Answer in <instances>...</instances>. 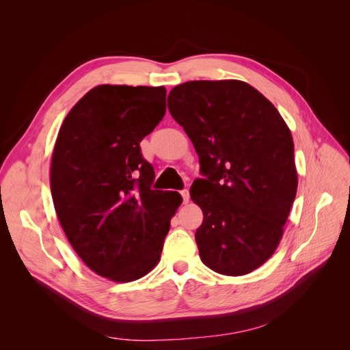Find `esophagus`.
Masks as SVG:
<instances>
[{"label":"esophagus","mask_w":350,"mask_h":350,"mask_svg":"<svg viewBox=\"0 0 350 350\" xmlns=\"http://www.w3.org/2000/svg\"><path fill=\"white\" fill-rule=\"evenodd\" d=\"M181 196H183V200H184V203L187 204V203H188V201H189V191H188V189H183V191H181Z\"/></svg>","instance_id":"34e87169"}]
</instances>
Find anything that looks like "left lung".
Segmentation results:
<instances>
[{
    "label": "left lung",
    "instance_id": "left-lung-1",
    "mask_svg": "<svg viewBox=\"0 0 350 350\" xmlns=\"http://www.w3.org/2000/svg\"><path fill=\"white\" fill-rule=\"evenodd\" d=\"M204 178L189 194L203 210L200 258L226 276L262 266L276 251L298 188L291 130L274 105L239 80H198L167 96Z\"/></svg>",
    "mask_w": 350,
    "mask_h": 350
}]
</instances>
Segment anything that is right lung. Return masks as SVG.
Returning <instances> with one entry per match:
<instances>
[{"label":"right lung","instance_id":"obj_1","mask_svg":"<svg viewBox=\"0 0 350 350\" xmlns=\"http://www.w3.org/2000/svg\"><path fill=\"white\" fill-rule=\"evenodd\" d=\"M166 89L93 88L62 122L51 162V193L77 256L99 276L133 282L161 260L176 191L152 189L140 142L162 121Z\"/></svg>","mask_w":350,"mask_h":350}]
</instances>
